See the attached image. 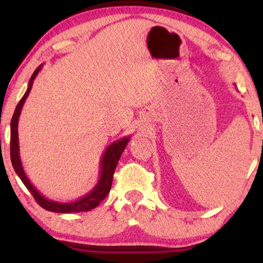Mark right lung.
Returning <instances> with one entry per match:
<instances>
[{
    "label": "right lung",
    "mask_w": 263,
    "mask_h": 263,
    "mask_svg": "<svg viewBox=\"0 0 263 263\" xmlns=\"http://www.w3.org/2000/svg\"><path fill=\"white\" fill-rule=\"evenodd\" d=\"M39 69H41V66H39L37 69L34 70V73L32 74L31 80L28 82L27 91L24 95L23 98H21L19 104L16 105L15 111H14V115L12 117V121H10V160H12V165L14 170L16 172V175L19 176L21 181H23L25 186L30 190L32 196L34 197L35 202H37L41 207L44 208V210L50 212H56V213H75V212L91 211L93 208L98 206V204L107 196V194H109L111 185H112V178L115 170H116L117 163L118 160H120L121 154L123 153L125 146H127L129 138L122 139L120 141L111 143V145L107 147V149L105 151V153H104L102 159V171H100V179L98 184H97L95 186V189H93L89 194H87L85 197L75 201V202L60 203L53 202V201H50L48 199H45L44 196H42L41 194L37 192V189L31 184V182L28 181L26 175H25V172L23 170V165H21L19 157V141H17V121H19L21 109H23L25 100H26L28 93L31 91L32 84H33V80L35 75L38 74Z\"/></svg>",
    "instance_id": "obj_1"
}]
</instances>
